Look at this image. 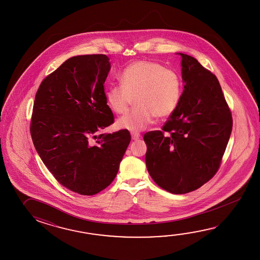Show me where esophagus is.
I'll use <instances>...</instances> for the list:
<instances>
[{"label":"esophagus","instance_id":"1","mask_svg":"<svg viewBox=\"0 0 260 260\" xmlns=\"http://www.w3.org/2000/svg\"><path fill=\"white\" fill-rule=\"evenodd\" d=\"M131 136H132L133 140H138L140 138V135L138 133H132Z\"/></svg>","mask_w":260,"mask_h":260}]
</instances>
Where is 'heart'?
<instances>
[{"label": "heart", "instance_id": "b5f03b06", "mask_svg": "<svg viewBox=\"0 0 260 260\" xmlns=\"http://www.w3.org/2000/svg\"><path fill=\"white\" fill-rule=\"evenodd\" d=\"M121 85H112L106 96L117 114H125L135 100L136 108L121 118L117 125L133 132L149 126L154 117L171 115L178 106L182 83L177 72L160 63L138 60L128 65L120 75Z\"/></svg>", "mask_w": 260, "mask_h": 260}]
</instances>
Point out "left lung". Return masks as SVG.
<instances>
[{
	"label": "left lung",
	"instance_id": "obj_1",
	"mask_svg": "<svg viewBox=\"0 0 260 260\" xmlns=\"http://www.w3.org/2000/svg\"><path fill=\"white\" fill-rule=\"evenodd\" d=\"M180 55L184 90L178 106L161 130L144 135L148 172L173 194L196 190L216 175L232 130L216 75L192 56Z\"/></svg>",
	"mask_w": 260,
	"mask_h": 260
}]
</instances>
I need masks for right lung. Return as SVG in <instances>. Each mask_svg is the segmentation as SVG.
I'll return each mask as SVG.
<instances>
[{"label": "right lung", "instance_id": "1", "mask_svg": "<svg viewBox=\"0 0 260 260\" xmlns=\"http://www.w3.org/2000/svg\"><path fill=\"white\" fill-rule=\"evenodd\" d=\"M110 69L106 55L72 56L44 78L35 94L34 147L57 182L81 195L111 185L131 140L126 129L94 135L114 122L104 89Z\"/></svg>", "mask_w": 260, "mask_h": 260}]
</instances>
